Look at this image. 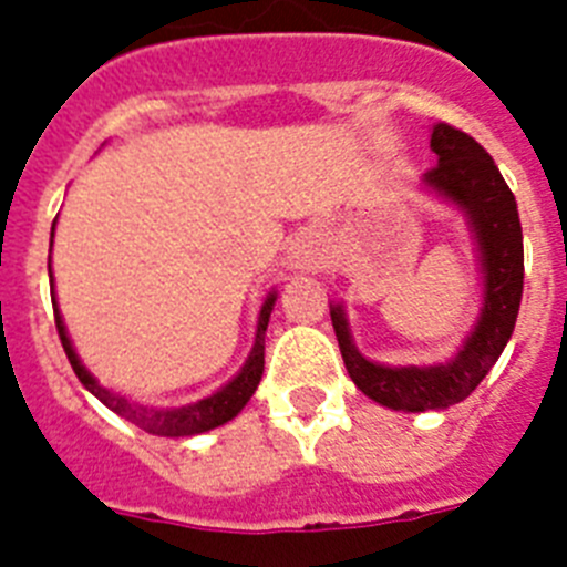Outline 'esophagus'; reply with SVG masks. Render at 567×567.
Returning a JSON list of instances; mask_svg holds the SVG:
<instances>
[{"label":"esophagus","instance_id":"esophagus-1","mask_svg":"<svg viewBox=\"0 0 567 567\" xmlns=\"http://www.w3.org/2000/svg\"><path fill=\"white\" fill-rule=\"evenodd\" d=\"M320 264V252L315 247V240L298 238L289 247V267L292 269H318Z\"/></svg>","mask_w":567,"mask_h":567}]
</instances>
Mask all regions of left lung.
I'll return each instance as SVG.
<instances>
[{
    "instance_id": "left-lung-1",
    "label": "left lung",
    "mask_w": 567,
    "mask_h": 567,
    "mask_svg": "<svg viewBox=\"0 0 567 567\" xmlns=\"http://www.w3.org/2000/svg\"><path fill=\"white\" fill-rule=\"evenodd\" d=\"M432 150L437 164L423 175V184L465 209L483 255L485 298L474 332L449 363L392 369L365 360L354 349L343 307H329L349 378L365 398L398 412L449 409L468 398L503 354L523 300V227L514 193L494 158L468 133L445 122L434 124Z\"/></svg>"
}]
</instances>
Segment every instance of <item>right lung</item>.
I'll list each match as a JSON object with an SVG mask.
<instances>
[{"instance_id":"add662e5","label":"right lung","mask_w":567,"mask_h":567,"mask_svg":"<svg viewBox=\"0 0 567 567\" xmlns=\"http://www.w3.org/2000/svg\"><path fill=\"white\" fill-rule=\"evenodd\" d=\"M50 298L56 300V295L50 292ZM275 298H278V295H269V298L264 300V307H260L258 334H255L252 354H249V360L238 372V378L229 380L224 389H218V392L209 394V398L198 400V403L178 405V409H155V405L135 403V400L122 398V394L107 392L104 385H99L96 380H93V374L84 369L82 360H79L76 352H73L68 332H64L59 307H53V318H56L59 340H62L64 354H68L70 365H73V372H76V378L82 380L84 389H87L90 394H96V398L107 405L110 412H115L118 417L130 420V423H135L147 434H158V437H193V434L209 432V429H215V425L229 423V420H233L235 414H238L240 409L249 403V398L255 394V389H258L260 374H264V334H267L269 315H272Z\"/></svg>"}]
</instances>
